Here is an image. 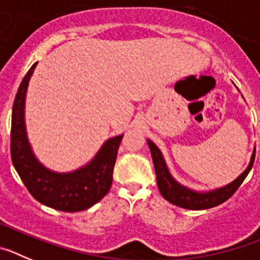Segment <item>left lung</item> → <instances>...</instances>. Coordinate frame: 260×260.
Masks as SVG:
<instances>
[{
	"mask_svg": "<svg viewBox=\"0 0 260 260\" xmlns=\"http://www.w3.org/2000/svg\"><path fill=\"white\" fill-rule=\"evenodd\" d=\"M147 143L150 147L151 156H152L153 165H155L158 190L164 199L171 202L174 206L186 208V210H207V208L216 207V206L224 203L225 201H228L236 192V190L240 187L243 180L246 178L249 172L251 171L254 158H255V150H254L251 158H250L249 167L245 169L241 176H238V178H236L229 185L222 186L220 189L211 190V191H195V190L189 189V187L181 185L180 182H177L165 164L161 151L158 150L157 146L150 139L147 141Z\"/></svg>",
	"mask_w": 260,
	"mask_h": 260,
	"instance_id": "obj_1",
	"label": "left lung"
}]
</instances>
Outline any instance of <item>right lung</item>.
<instances>
[{
    "mask_svg": "<svg viewBox=\"0 0 260 260\" xmlns=\"http://www.w3.org/2000/svg\"><path fill=\"white\" fill-rule=\"evenodd\" d=\"M38 62L31 66L18 88L11 116L10 152L13 165L38 202L63 212L92 207L112 186L113 168L123 135L108 139L87 165L69 173H57L41 164L32 152L24 123V104L28 82Z\"/></svg>",
    "mask_w": 260,
    "mask_h": 260,
    "instance_id": "right-lung-1",
    "label": "right lung"
}]
</instances>
